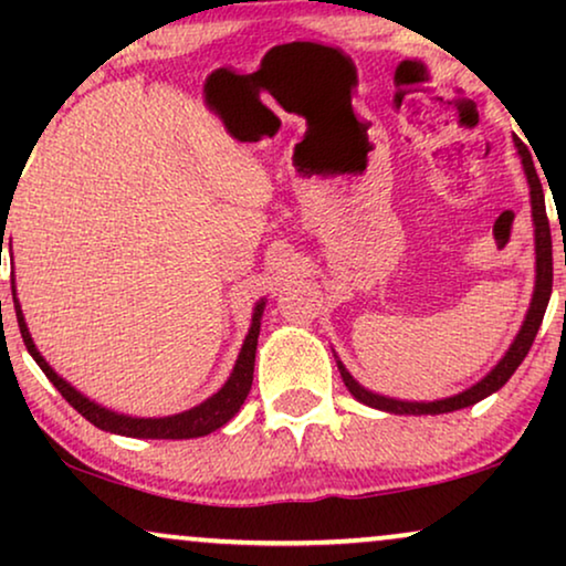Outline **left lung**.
<instances>
[{
    "label": "left lung",
    "mask_w": 566,
    "mask_h": 566,
    "mask_svg": "<svg viewBox=\"0 0 566 566\" xmlns=\"http://www.w3.org/2000/svg\"><path fill=\"white\" fill-rule=\"evenodd\" d=\"M517 154L523 159V169L525 177H528L531 185V208H533V223H536V291H533V301L528 308V316H525L521 332H517L515 343L510 345V350L505 353L490 376H484L482 381L471 389L455 394V397L448 399H438V401H401V399H389V397H378V394L363 389V386L355 381V378L347 374L343 363H337L339 376L350 394L363 405L384 409V412H394V415H443V412H455V409L471 407L476 401H482L484 397H490L502 386L507 384V378L515 374V368L521 366L525 355H528L533 339H536V332L544 322L546 306H548V296H552V281H554V262H552V229H548V216H546V203H544V188H541V180L536 175V167H533L531 151L521 138H515Z\"/></svg>",
    "instance_id": "8db88e82"
}]
</instances>
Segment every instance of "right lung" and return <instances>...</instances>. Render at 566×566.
I'll use <instances>...</instances> for the list:
<instances>
[{
    "label": "right lung",
    "instance_id": "obj_1",
    "mask_svg": "<svg viewBox=\"0 0 566 566\" xmlns=\"http://www.w3.org/2000/svg\"><path fill=\"white\" fill-rule=\"evenodd\" d=\"M2 242H4V239H2ZM262 306H265V301H260L258 308H254L250 335H247L244 345H242V353H239L234 374L229 376V381L223 384V389L219 394H213L211 399H206L203 405L188 409V412H180V415H172V417H157V420H151V417H149V420H144V417L115 415V412H111V409L95 405V401H90L87 397H82L80 391L72 389V386H69L64 378H59L56 374H53V368L43 360V355L35 350L33 337H30V332H28V324H25V319H22V308L18 304V298H14V312H18L22 343H25L28 353L33 355L43 374L49 376V381L56 386L61 397H64L69 405L76 409V412H80L82 417H87V420L99 430L118 432V436H126V438H161V440H182V438L208 436V432L219 430L221 424H227L231 417L239 412V407L244 405L247 394H250V389H252L254 353H258Z\"/></svg>",
    "mask_w": 566,
    "mask_h": 566
}]
</instances>
